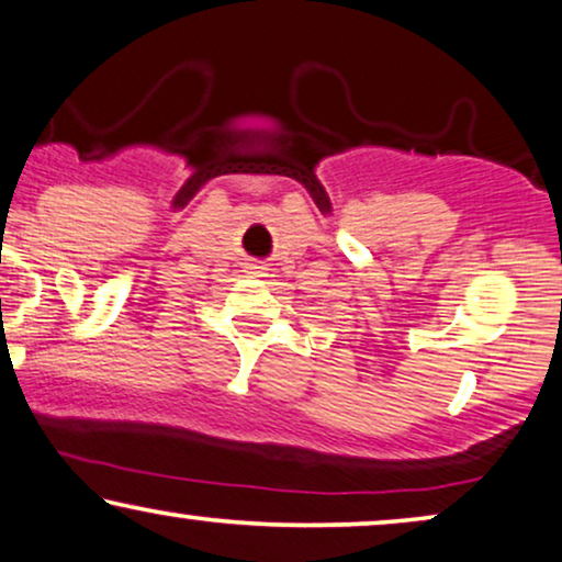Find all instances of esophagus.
Returning <instances> with one entry per match:
<instances>
[{"label": "esophagus", "mask_w": 562, "mask_h": 562, "mask_svg": "<svg viewBox=\"0 0 562 562\" xmlns=\"http://www.w3.org/2000/svg\"><path fill=\"white\" fill-rule=\"evenodd\" d=\"M248 273H252V276H263V266H250Z\"/></svg>", "instance_id": "obj_1"}]
</instances>
